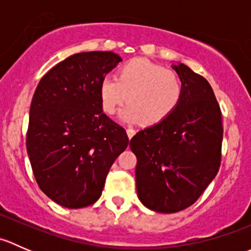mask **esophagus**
Segmentation results:
<instances>
[{
    "instance_id": "obj_1",
    "label": "esophagus",
    "mask_w": 251,
    "mask_h": 251,
    "mask_svg": "<svg viewBox=\"0 0 251 251\" xmlns=\"http://www.w3.org/2000/svg\"><path fill=\"white\" fill-rule=\"evenodd\" d=\"M126 133H127V137L131 140V138H132L133 136H135L136 131L133 130V128H126Z\"/></svg>"
}]
</instances>
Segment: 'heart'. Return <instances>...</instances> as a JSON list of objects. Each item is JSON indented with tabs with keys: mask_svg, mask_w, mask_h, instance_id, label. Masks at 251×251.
Returning a JSON list of instances; mask_svg holds the SVG:
<instances>
[{
	"mask_svg": "<svg viewBox=\"0 0 251 251\" xmlns=\"http://www.w3.org/2000/svg\"><path fill=\"white\" fill-rule=\"evenodd\" d=\"M183 95V81L178 73L166 69L146 58L128 60L115 77L107 76L100 85L103 110L113 115L127 100L119 114L126 123L155 125L173 114Z\"/></svg>",
	"mask_w": 251,
	"mask_h": 251,
	"instance_id": "heart-1",
	"label": "heart"
}]
</instances>
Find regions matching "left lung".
I'll return each mask as SVG.
<instances>
[{
	"label": "left lung",
	"instance_id": "1",
	"mask_svg": "<svg viewBox=\"0 0 251 251\" xmlns=\"http://www.w3.org/2000/svg\"><path fill=\"white\" fill-rule=\"evenodd\" d=\"M183 81L177 108L161 123L130 141L137 158L136 188L141 203L173 214L196 203L221 164V110L206 78L182 63L173 64Z\"/></svg>",
	"mask_w": 251,
	"mask_h": 251
}]
</instances>
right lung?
<instances>
[{"instance_id":"right-lung-1","label":"right lung","mask_w":251,"mask_h":251,"mask_svg":"<svg viewBox=\"0 0 251 251\" xmlns=\"http://www.w3.org/2000/svg\"><path fill=\"white\" fill-rule=\"evenodd\" d=\"M121 58L108 50L73 54L40 80L26 149L35 178L54 203L80 209L100 199L126 131L103 113L100 85Z\"/></svg>"}]
</instances>
